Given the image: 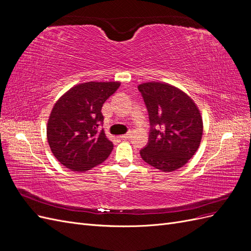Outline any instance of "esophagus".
Wrapping results in <instances>:
<instances>
[{"label": "esophagus", "mask_w": 251, "mask_h": 251, "mask_svg": "<svg viewBox=\"0 0 251 251\" xmlns=\"http://www.w3.org/2000/svg\"><path fill=\"white\" fill-rule=\"evenodd\" d=\"M131 135H132V134H131V132H128V133L125 134V135H121V136H120V138H121V139H124V140H127L128 138L131 137Z\"/></svg>", "instance_id": "obj_1"}]
</instances>
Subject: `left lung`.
<instances>
[{
  "label": "left lung",
  "mask_w": 251,
  "mask_h": 251,
  "mask_svg": "<svg viewBox=\"0 0 251 251\" xmlns=\"http://www.w3.org/2000/svg\"><path fill=\"white\" fill-rule=\"evenodd\" d=\"M149 112V142L140 150L144 161L162 172L182 168L199 149L203 121L194 100L169 83L138 86Z\"/></svg>",
  "instance_id": "8db88e82"
}]
</instances>
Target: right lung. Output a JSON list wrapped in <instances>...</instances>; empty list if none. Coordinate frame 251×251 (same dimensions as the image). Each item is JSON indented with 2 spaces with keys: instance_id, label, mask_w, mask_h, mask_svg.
<instances>
[{
  "instance_id": "add662e5",
  "label": "right lung",
  "mask_w": 251,
  "mask_h": 251,
  "mask_svg": "<svg viewBox=\"0 0 251 251\" xmlns=\"http://www.w3.org/2000/svg\"><path fill=\"white\" fill-rule=\"evenodd\" d=\"M119 86V81L79 83L55 102L47 139L53 155L67 169L86 172L110 156L113 143L98 127L103 123L102 104Z\"/></svg>"
}]
</instances>
